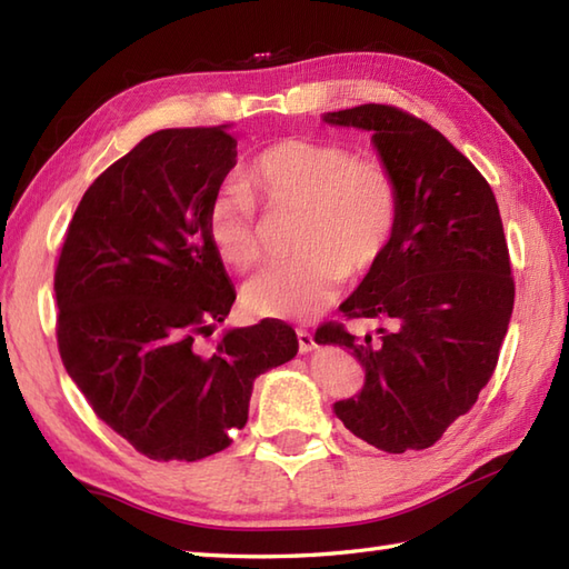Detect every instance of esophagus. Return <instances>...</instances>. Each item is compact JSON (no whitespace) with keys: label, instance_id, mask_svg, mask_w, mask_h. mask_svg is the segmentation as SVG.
<instances>
[{"label":"esophagus","instance_id":"esophagus-1","mask_svg":"<svg viewBox=\"0 0 569 569\" xmlns=\"http://www.w3.org/2000/svg\"><path fill=\"white\" fill-rule=\"evenodd\" d=\"M298 349L300 355H308L316 349V340H312V335L308 330H298Z\"/></svg>","mask_w":569,"mask_h":569}]
</instances>
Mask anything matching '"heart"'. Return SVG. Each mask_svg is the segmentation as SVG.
<instances>
[{
    "mask_svg": "<svg viewBox=\"0 0 569 569\" xmlns=\"http://www.w3.org/2000/svg\"><path fill=\"white\" fill-rule=\"evenodd\" d=\"M257 202L269 214H298L293 253L244 288L253 316L310 320L337 298L349 278L371 273L386 259L401 224V183L389 163L357 156L347 143L288 137L261 149L241 186L217 190L204 229L232 271L263 259Z\"/></svg>",
    "mask_w": 569,
    "mask_h": 569,
    "instance_id": "1",
    "label": "heart"
}]
</instances>
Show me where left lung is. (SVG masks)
<instances>
[{
    "mask_svg": "<svg viewBox=\"0 0 569 569\" xmlns=\"http://www.w3.org/2000/svg\"><path fill=\"white\" fill-rule=\"evenodd\" d=\"M325 122L369 129L403 198L389 253L340 306L347 320H377V335L335 320L316 332L367 373L335 413L383 452L422 450L477 403L509 330L516 283L499 204L467 156L401 107L369 102Z\"/></svg>",
    "mask_w": 569,
    "mask_h": 569,
    "instance_id": "8db88e82",
    "label": "left lung"
}]
</instances>
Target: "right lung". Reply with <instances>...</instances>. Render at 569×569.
<instances>
[{
	"instance_id": "1",
	"label": "right lung",
	"mask_w": 569,
	"mask_h": 569,
	"mask_svg": "<svg viewBox=\"0 0 569 569\" xmlns=\"http://www.w3.org/2000/svg\"><path fill=\"white\" fill-rule=\"evenodd\" d=\"M224 127L161 129L84 190L56 263L58 352L102 422L149 459L196 462L244 428L259 373L291 361V325L198 337L234 303L204 229L237 159Z\"/></svg>"
}]
</instances>
